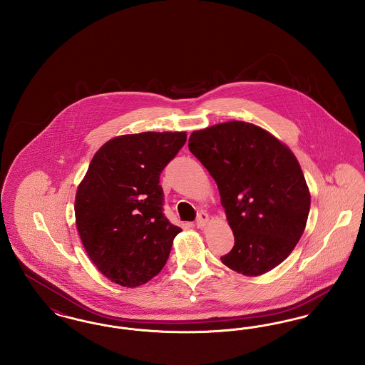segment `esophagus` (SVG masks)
Instances as JSON below:
<instances>
[{
    "label": "esophagus",
    "instance_id": "obj_1",
    "mask_svg": "<svg viewBox=\"0 0 365 365\" xmlns=\"http://www.w3.org/2000/svg\"><path fill=\"white\" fill-rule=\"evenodd\" d=\"M208 213L202 212V213H200V215L197 216V220H195V226H197V228H202V227H205L207 225H208Z\"/></svg>",
    "mask_w": 365,
    "mask_h": 365
}]
</instances>
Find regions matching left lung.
Returning a JSON list of instances; mask_svg holds the SVG:
<instances>
[{
  "label": "left lung",
  "instance_id": "8db88e82",
  "mask_svg": "<svg viewBox=\"0 0 365 365\" xmlns=\"http://www.w3.org/2000/svg\"><path fill=\"white\" fill-rule=\"evenodd\" d=\"M189 149L215 179L234 247L222 262L259 277L289 257L309 215L311 194L293 152L252 123L194 131Z\"/></svg>",
  "mask_w": 365,
  "mask_h": 365
}]
</instances>
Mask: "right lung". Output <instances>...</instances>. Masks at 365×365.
Listing matches in <instances>:
<instances>
[{
  "label": "right lung",
  "mask_w": 365,
  "mask_h": 365,
  "mask_svg": "<svg viewBox=\"0 0 365 365\" xmlns=\"http://www.w3.org/2000/svg\"><path fill=\"white\" fill-rule=\"evenodd\" d=\"M186 133H140L108 140L94 155L75 197L87 256L106 278L137 287L155 278L182 231L163 213L160 174Z\"/></svg>",
  "instance_id": "add662e5"
}]
</instances>
